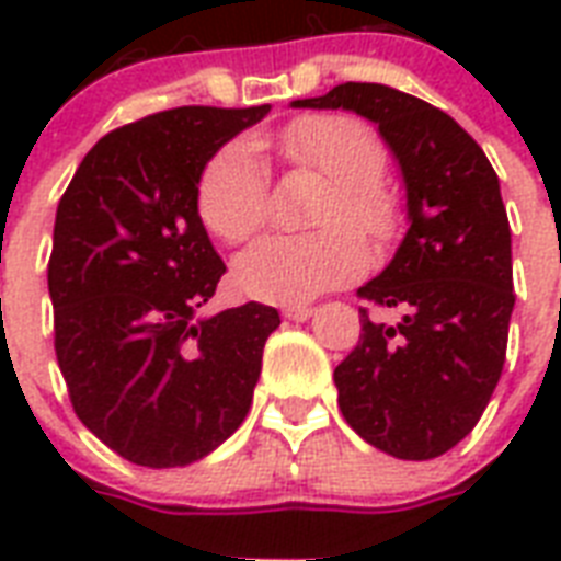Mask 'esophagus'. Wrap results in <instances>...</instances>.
I'll list each match as a JSON object with an SVG mask.
<instances>
[{
    "mask_svg": "<svg viewBox=\"0 0 561 561\" xmlns=\"http://www.w3.org/2000/svg\"><path fill=\"white\" fill-rule=\"evenodd\" d=\"M282 314L288 317V320H297V323H302V320H308V317L314 314V308L311 306H285L282 308Z\"/></svg>",
    "mask_w": 561,
    "mask_h": 561,
    "instance_id": "obj_1",
    "label": "esophagus"
}]
</instances>
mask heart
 <instances>
[{"mask_svg":"<svg viewBox=\"0 0 561 561\" xmlns=\"http://www.w3.org/2000/svg\"><path fill=\"white\" fill-rule=\"evenodd\" d=\"M276 151L294 169L334 180L314 236H273L236 264L241 294L262 302L299 306L355 279L367 267L360 244H383L399 229V201L383 186L387 151L367 122L346 113L294 118L276 136ZM197 218L224 244H247L271 209V174L250 142H229L197 180Z\"/></svg>","mask_w":561,"mask_h":561,"instance_id":"obj_1","label":"heart"}]
</instances>
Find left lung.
I'll return each instance as SVG.
<instances>
[{"instance_id":"1","label":"left lung","mask_w":561,"mask_h":561,"mask_svg":"<svg viewBox=\"0 0 561 561\" xmlns=\"http://www.w3.org/2000/svg\"><path fill=\"white\" fill-rule=\"evenodd\" d=\"M294 107L355 110L378 125L408 183L410 229L358 297L360 341L334 369L343 419L399 460H431L478 425L504 373L513 238L497 174L448 113L383 83H341Z\"/></svg>"}]
</instances>
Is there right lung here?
Wrapping results in <instances>:
<instances>
[{"mask_svg":"<svg viewBox=\"0 0 561 561\" xmlns=\"http://www.w3.org/2000/svg\"><path fill=\"white\" fill-rule=\"evenodd\" d=\"M267 110L174 107L116 127L57 203V367L78 419L136 466L201 460L253 404L279 311L247 302L197 317L227 264L194 197L211 153Z\"/></svg>","mask_w":561,"mask_h":561,"instance_id":"obj_1","label":"right lung"}]
</instances>
